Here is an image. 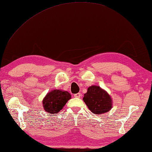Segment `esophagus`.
Segmentation results:
<instances>
[{
  "label": "esophagus",
  "instance_id": "1",
  "mask_svg": "<svg viewBox=\"0 0 152 152\" xmlns=\"http://www.w3.org/2000/svg\"><path fill=\"white\" fill-rule=\"evenodd\" d=\"M80 96H81V94L80 93H77L75 94H74V97H77V98H79Z\"/></svg>",
  "mask_w": 152,
  "mask_h": 152
}]
</instances>
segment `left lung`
I'll use <instances>...</instances> for the list:
<instances>
[{"label": "left lung", "instance_id": "obj_1", "mask_svg": "<svg viewBox=\"0 0 152 152\" xmlns=\"http://www.w3.org/2000/svg\"><path fill=\"white\" fill-rule=\"evenodd\" d=\"M83 99L88 108L96 114L106 113L113 107L110 96L99 86L92 85L88 88Z\"/></svg>", "mask_w": 152, "mask_h": 152}]
</instances>
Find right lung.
Masks as SVG:
<instances>
[{"mask_svg": "<svg viewBox=\"0 0 152 152\" xmlns=\"http://www.w3.org/2000/svg\"><path fill=\"white\" fill-rule=\"evenodd\" d=\"M71 98L72 96L67 91L58 89L50 91L42 101L43 109L50 114L58 113Z\"/></svg>", "mask_w": 152, "mask_h": 152, "instance_id": "obj_1", "label": "right lung"}]
</instances>
